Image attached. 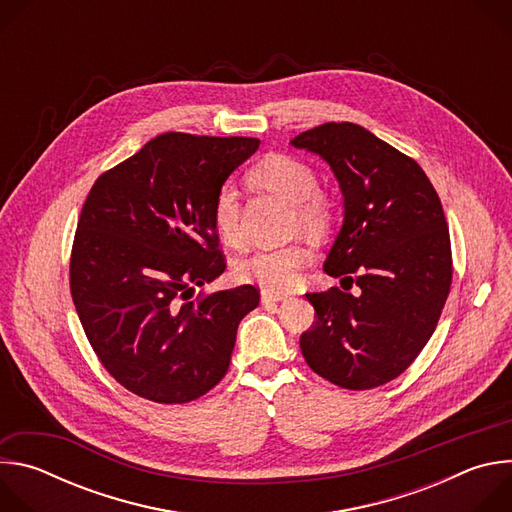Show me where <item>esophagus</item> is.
Returning a JSON list of instances; mask_svg holds the SVG:
<instances>
[{"label": "esophagus", "mask_w": 512, "mask_h": 512, "mask_svg": "<svg viewBox=\"0 0 512 512\" xmlns=\"http://www.w3.org/2000/svg\"><path fill=\"white\" fill-rule=\"evenodd\" d=\"M283 300H287V296L279 294V291H271V289L261 291V304H273V302H283Z\"/></svg>", "instance_id": "34e87169"}]
</instances>
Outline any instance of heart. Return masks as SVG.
<instances>
[{
    "instance_id": "heart-1",
    "label": "heart",
    "mask_w": 512,
    "mask_h": 512,
    "mask_svg": "<svg viewBox=\"0 0 512 512\" xmlns=\"http://www.w3.org/2000/svg\"><path fill=\"white\" fill-rule=\"evenodd\" d=\"M247 182L251 188L267 192L285 204H291V229L322 237L336 223V200L330 192L318 188L314 170L300 158L271 154L255 164ZM212 225L227 245H245L243 208L235 188L223 186L212 202ZM314 251L308 241L296 239L283 247L257 249L237 263V277L257 283L271 291L291 289L302 271L312 263Z\"/></svg>"
}]
</instances>
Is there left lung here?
Here are the masks:
<instances>
[{
  "mask_svg": "<svg viewBox=\"0 0 512 512\" xmlns=\"http://www.w3.org/2000/svg\"><path fill=\"white\" fill-rule=\"evenodd\" d=\"M322 156L344 196V225L324 271L356 283L306 294L316 316L300 336L308 367L350 391L397 379L431 338L452 285L442 200L421 166L356 123L291 139Z\"/></svg>",
  "mask_w": 512,
  "mask_h": 512,
  "instance_id": "left-lung-1",
  "label": "left lung"
}]
</instances>
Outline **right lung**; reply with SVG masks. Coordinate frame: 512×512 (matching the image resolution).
I'll return each mask as SVG.
<instances>
[{"label":"right lung","instance_id":"right-lung-1","mask_svg":"<svg viewBox=\"0 0 512 512\" xmlns=\"http://www.w3.org/2000/svg\"><path fill=\"white\" fill-rule=\"evenodd\" d=\"M259 148L255 137L162 133L93 184L70 251V296L107 373L154 403L180 405L221 383L259 289L192 300L227 259L216 192Z\"/></svg>","mask_w":512,"mask_h":512}]
</instances>
